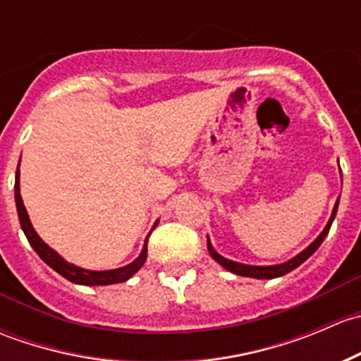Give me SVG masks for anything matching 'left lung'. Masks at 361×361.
Masks as SVG:
<instances>
[{
    "label": "left lung",
    "mask_w": 361,
    "mask_h": 361,
    "mask_svg": "<svg viewBox=\"0 0 361 361\" xmlns=\"http://www.w3.org/2000/svg\"><path fill=\"white\" fill-rule=\"evenodd\" d=\"M337 207H338V199H337L336 206H334L332 216H330L329 224H326V227L323 228L322 234H319L318 238H316L314 241H312L311 245L307 246V248L302 251V253H298L297 257H293L292 260L285 262V264H279V265H246V264H239V262L228 260V258H224L220 253H216V250L211 246L209 239H207V251H209V255L213 257V260H216L218 264L221 265V267L227 269V271H231V272H234V274H238V276H246V278H255V279L279 278V276L288 274V272H292L293 269H297L298 265L304 264V262L307 260V258L311 257V255L319 248V245L325 241L326 234H329L330 227H332V221H334V218H336V214H337Z\"/></svg>",
    "instance_id": "1"
}]
</instances>
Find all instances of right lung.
<instances>
[{
	"label": "right lung",
	"mask_w": 361,
	"mask_h": 361,
	"mask_svg": "<svg viewBox=\"0 0 361 361\" xmlns=\"http://www.w3.org/2000/svg\"><path fill=\"white\" fill-rule=\"evenodd\" d=\"M19 167H17L16 173V204H17V213H19V221L20 227H23L25 238H27L29 245L32 246V250L38 253V257L45 262L49 267H52L54 271L59 272L63 278H66L68 281L76 283V285H87V286H103V285H115V283H123L129 278H133L141 267H143L145 260H147V248H148V238L145 239V246L141 250L140 257L133 262V264L126 265V267L120 269H111V271H87V269L76 267V265L69 264L64 260L57 251H54L49 245L42 241L36 231L32 228L31 220L27 216V211H25L23 197H20V181H19ZM159 221H155L154 228L157 227ZM152 228V231H154ZM150 235V234H148Z\"/></svg>",
	"instance_id": "1"
}]
</instances>
